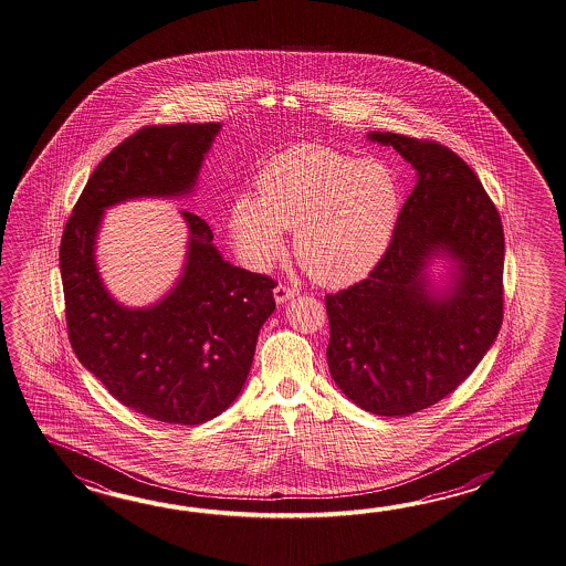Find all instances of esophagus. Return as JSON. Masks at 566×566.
Wrapping results in <instances>:
<instances>
[{
  "label": "esophagus",
  "instance_id": "1",
  "mask_svg": "<svg viewBox=\"0 0 566 566\" xmlns=\"http://www.w3.org/2000/svg\"><path fill=\"white\" fill-rule=\"evenodd\" d=\"M300 291L297 289L289 287L285 283H279L277 287L273 289V295L277 303H285V301L293 300Z\"/></svg>",
  "mask_w": 566,
  "mask_h": 566
}]
</instances>
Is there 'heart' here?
Segmentation results:
<instances>
[{"instance_id":"obj_1","label":"heart","mask_w":566,"mask_h":566,"mask_svg":"<svg viewBox=\"0 0 566 566\" xmlns=\"http://www.w3.org/2000/svg\"><path fill=\"white\" fill-rule=\"evenodd\" d=\"M400 210L397 178L376 159L325 145L291 147L256 178V198L230 208L232 244L244 265L263 271L285 251L283 230L305 273L329 287L366 277L382 259Z\"/></svg>"}]
</instances>
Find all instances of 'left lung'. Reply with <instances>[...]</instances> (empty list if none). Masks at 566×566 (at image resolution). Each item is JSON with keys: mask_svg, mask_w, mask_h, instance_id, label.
I'll return each mask as SVG.
<instances>
[{"mask_svg": "<svg viewBox=\"0 0 566 566\" xmlns=\"http://www.w3.org/2000/svg\"><path fill=\"white\" fill-rule=\"evenodd\" d=\"M417 169V186L370 275L325 295L327 366L360 409L407 417L451 395L490 349L504 319V229L475 171L433 139L374 132ZM457 263L434 296L426 265Z\"/></svg>", "mask_w": 566, "mask_h": 566, "instance_id": "1", "label": "left lung"}]
</instances>
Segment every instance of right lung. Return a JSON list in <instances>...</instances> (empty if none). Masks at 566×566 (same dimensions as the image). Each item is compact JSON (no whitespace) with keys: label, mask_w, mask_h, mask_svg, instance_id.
Segmentation results:
<instances>
[{"label":"right lung","mask_w":566,"mask_h":566,"mask_svg":"<svg viewBox=\"0 0 566 566\" xmlns=\"http://www.w3.org/2000/svg\"><path fill=\"white\" fill-rule=\"evenodd\" d=\"M220 123L147 125L96 166L61 241L69 339L76 358L135 412L200 424L229 409L253 364L261 325L275 310V281L224 261L192 212L188 259L176 287L147 310L108 295L95 263L105 208L144 196L190 192Z\"/></svg>","instance_id":"add662e5"}]
</instances>
